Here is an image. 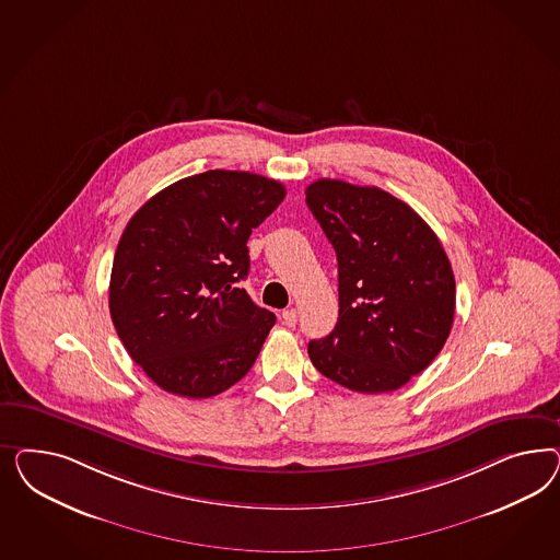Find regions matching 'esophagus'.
Returning <instances> with one entry per match:
<instances>
[{
	"instance_id": "obj_1",
	"label": "esophagus",
	"mask_w": 560,
	"mask_h": 560,
	"mask_svg": "<svg viewBox=\"0 0 560 560\" xmlns=\"http://www.w3.org/2000/svg\"><path fill=\"white\" fill-rule=\"evenodd\" d=\"M281 318H283V324L291 328V326H295V324H298V312H295L293 307H289V310H283Z\"/></svg>"
}]
</instances>
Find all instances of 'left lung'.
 <instances>
[{"label": "left lung", "instance_id": "1", "mask_svg": "<svg viewBox=\"0 0 560 560\" xmlns=\"http://www.w3.org/2000/svg\"><path fill=\"white\" fill-rule=\"evenodd\" d=\"M305 203L339 260V323L310 340L314 368L349 390L402 388L450 337L456 281L440 237L377 187L320 178Z\"/></svg>", "mask_w": 560, "mask_h": 560}]
</instances>
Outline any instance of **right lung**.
<instances>
[{"instance_id": "right-lung-1", "label": "right lung", "mask_w": 560, "mask_h": 560, "mask_svg": "<svg viewBox=\"0 0 560 560\" xmlns=\"http://www.w3.org/2000/svg\"><path fill=\"white\" fill-rule=\"evenodd\" d=\"M283 199L272 178L207 170L153 195L127 223L110 318L162 390L209 398L253 368L277 318L240 288L250 269L246 242Z\"/></svg>"}]
</instances>
